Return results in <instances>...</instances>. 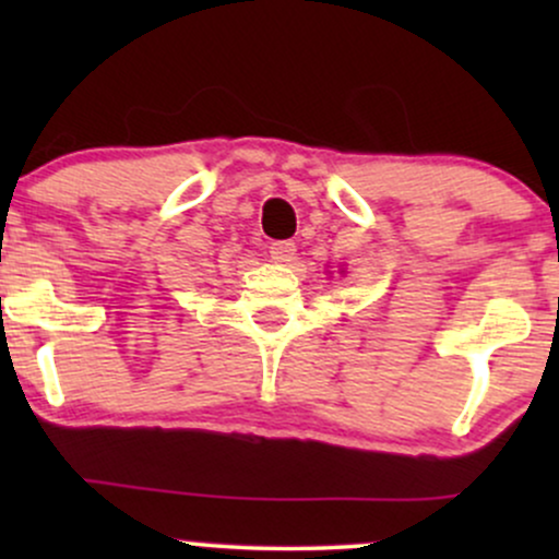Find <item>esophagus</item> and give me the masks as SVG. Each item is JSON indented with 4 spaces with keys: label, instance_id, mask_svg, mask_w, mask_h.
<instances>
[{
    "label": "esophagus",
    "instance_id": "34e87169",
    "mask_svg": "<svg viewBox=\"0 0 559 559\" xmlns=\"http://www.w3.org/2000/svg\"><path fill=\"white\" fill-rule=\"evenodd\" d=\"M294 254H297V243L294 241H273L271 243V258L275 262H284V265H288V262L294 260Z\"/></svg>",
    "mask_w": 559,
    "mask_h": 559
}]
</instances>
